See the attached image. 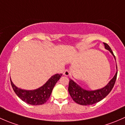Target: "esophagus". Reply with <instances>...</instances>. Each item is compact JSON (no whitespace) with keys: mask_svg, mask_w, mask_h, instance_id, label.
I'll list each match as a JSON object with an SVG mask.
<instances>
[{"mask_svg":"<svg viewBox=\"0 0 125 125\" xmlns=\"http://www.w3.org/2000/svg\"><path fill=\"white\" fill-rule=\"evenodd\" d=\"M63 74L65 76H69L70 74V72L69 70L66 69V70H64V73H63Z\"/></svg>","mask_w":125,"mask_h":125,"instance_id":"1","label":"esophagus"}]
</instances>
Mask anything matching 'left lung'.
I'll use <instances>...</instances> for the list:
<instances>
[{
  "label": "left lung",
  "instance_id": "1",
  "mask_svg": "<svg viewBox=\"0 0 125 125\" xmlns=\"http://www.w3.org/2000/svg\"><path fill=\"white\" fill-rule=\"evenodd\" d=\"M104 44L105 45V49L108 50L113 54L115 58V56L111 47L106 43H104ZM116 68L117 70V67ZM117 75V71L113 79L108 83L107 85L105 86L104 88L94 91L85 90L81 88L75 82L69 79L70 81H69V88H68L69 93L72 99L77 104L81 105H93L101 101L110 93L115 84Z\"/></svg>",
  "mask_w": 125,
  "mask_h": 125
}]
</instances>
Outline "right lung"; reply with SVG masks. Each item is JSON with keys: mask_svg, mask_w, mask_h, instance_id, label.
<instances>
[{"mask_svg": "<svg viewBox=\"0 0 125 125\" xmlns=\"http://www.w3.org/2000/svg\"><path fill=\"white\" fill-rule=\"evenodd\" d=\"M61 76L62 74L52 76L43 86L34 90H24L17 88L10 80L12 89L19 98L30 105H40L46 103L49 99L54 86Z\"/></svg>", "mask_w": 125, "mask_h": 125, "instance_id": "obj_1", "label": "right lung"}]
</instances>
